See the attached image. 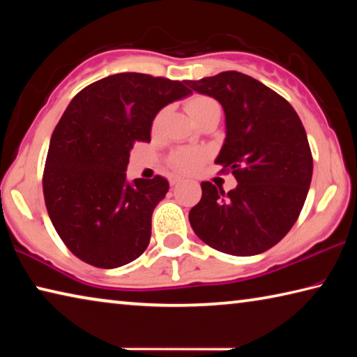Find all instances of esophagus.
I'll return each mask as SVG.
<instances>
[{"label":"esophagus","mask_w":357,"mask_h":357,"mask_svg":"<svg viewBox=\"0 0 357 357\" xmlns=\"http://www.w3.org/2000/svg\"><path fill=\"white\" fill-rule=\"evenodd\" d=\"M179 183H183V178H179V176H172V178H170V184H172V185H176V184H179Z\"/></svg>","instance_id":"1"}]
</instances>
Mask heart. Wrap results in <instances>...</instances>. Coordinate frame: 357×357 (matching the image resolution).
<instances>
[{
	"label": "heart",
	"instance_id": "1",
	"mask_svg": "<svg viewBox=\"0 0 357 357\" xmlns=\"http://www.w3.org/2000/svg\"><path fill=\"white\" fill-rule=\"evenodd\" d=\"M217 105L213 99L206 98V96H193L192 99L187 100V112H189L192 119H197L200 114L208 110L209 107ZM162 118H164V113H159L154 119V129H157L162 123ZM204 159V153L200 149L193 148H184L174 151L170 157V164L174 170L183 172V173H190L195 170V168L202 164Z\"/></svg>",
	"mask_w": 357,
	"mask_h": 357
}]
</instances>
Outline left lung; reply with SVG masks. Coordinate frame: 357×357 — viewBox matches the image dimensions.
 Wrapping results in <instances>:
<instances>
[{
  "instance_id": "obj_1",
  "label": "left lung",
  "mask_w": 357,
  "mask_h": 357,
  "mask_svg": "<svg viewBox=\"0 0 357 357\" xmlns=\"http://www.w3.org/2000/svg\"><path fill=\"white\" fill-rule=\"evenodd\" d=\"M184 83L222 105L225 142L215 164L238 181L228 193L202 183V200L189 213L193 231L228 255L263 253L291 229L309 193L313 159L304 126L282 96L241 72Z\"/></svg>"
}]
</instances>
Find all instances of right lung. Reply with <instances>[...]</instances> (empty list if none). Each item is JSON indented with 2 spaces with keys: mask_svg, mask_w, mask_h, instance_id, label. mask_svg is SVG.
<instances>
[{
  "mask_svg": "<svg viewBox=\"0 0 357 357\" xmlns=\"http://www.w3.org/2000/svg\"><path fill=\"white\" fill-rule=\"evenodd\" d=\"M192 91L137 72L82 89L53 130L45 160V206L59 238L82 261L113 269L146 250L151 217L168 181L126 178L137 142H151L155 114Z\"/></svg>",
  "mask_w": 357,
  "mask_h": 357,
  "instance_id": "add662e5",
  "label": "right lung"
}]
</instances>
